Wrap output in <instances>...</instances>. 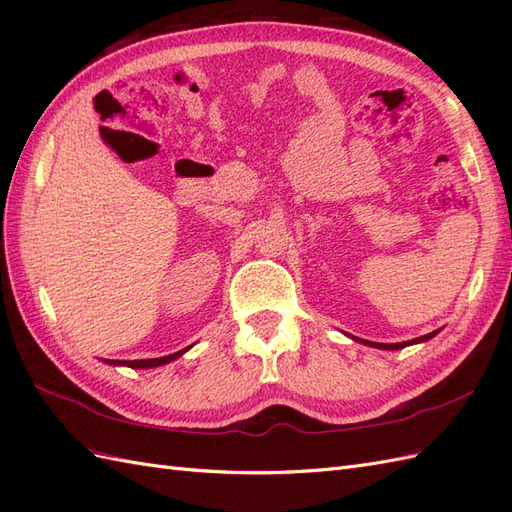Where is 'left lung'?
<instances>
[{"label":"left lung","instance_id":"1","mask_svg":"<svg viewBox=\"0 0 512 512\" xmlns=\"http://www.w3.org/2000/svg\"><path fill=\"white\" fill-rule=\"evenodd\" d=\"M433 335H438V331H433V333H427V335H423V337H416V339H410V342H399V344H376V342H365V339H361L363 344H367V346H374V348H380V350H401V348H406V346H410V344H418V342H427V339H431ZM352 339H359V337H352Z\"/></svg>","mask_w":512,"mask_h":512}]
</instances>
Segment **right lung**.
<instances>
[{
    "mask_svg": "<svg viewBox=\"0 0 512 512\" xmlns=\"http://www.w3.org/2000/svg\"><path fill=\"white\" fill-rule=\"evenodd\" d=\"M188 348H183V350L173 352V354H168V356H160V359H143V361H108V359H104V361L111 363V365H126V367H134V369H149V367H160V365H166L170 361L179 359V356Z\"/></svg>",
    "mask_w": 512,
    "mask_h": 512,
    "instance_id": "1",
    "label": "right lung"
}]
</instances>
